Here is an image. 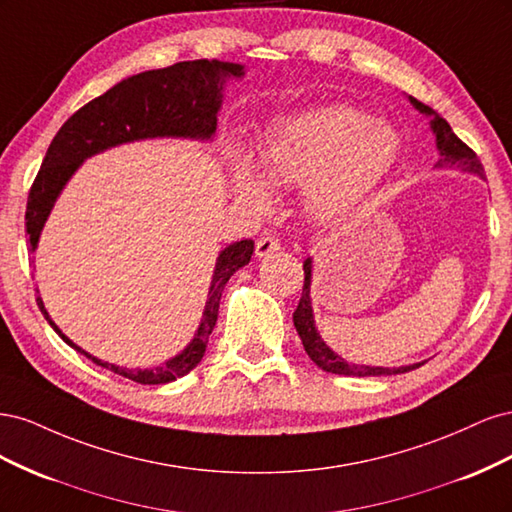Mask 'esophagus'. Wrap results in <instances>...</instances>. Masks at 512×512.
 I'll return each instance as SVG.
<instances>
[{
	"label": "esophagus",
	"mask_w": 512,
	"mask_h": 512,
	"mask_svg": "<svg viewBox=\"0 0 512 512\" xmlns=\"http://www.w3.org/2000/svg\"><path fill=\"white\" fill-rule=\"evenodd\" d=\"M275 252H280V239L273 237V235H265V237L258 239V243H256V256L258 258H267Z\"/></svg>",
	"instance_id": "obj_1"
}]
</instances>
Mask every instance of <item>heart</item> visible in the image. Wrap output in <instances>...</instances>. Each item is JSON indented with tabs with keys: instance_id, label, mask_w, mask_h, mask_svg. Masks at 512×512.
Listing matches in <instances>:
<instances>
[{
	"instance_id": "b5f03b06",
	"label": "heart",
	"mask_w": 512,
	"mask_h": 512,
	"mask_svg": "<svg viewBox=\"0 0 512 512\" xmlns=\"http://www.w3.org/2000/svg\"><path fill=\"white\" fill-rule=\"evenodd\" d=\"M399 156V134L350 106L284 117L267 130L258 151L260 177L235 158V190L254 207L269 205V190L305 185L322 218H342L374 192Z\"/></svg>"
}]
</instances>
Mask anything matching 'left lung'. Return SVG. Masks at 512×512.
Here are the masks:
<instances>
[{
  "instance_id": "1",
  "label": "left lung",
  "mask_w": 512,
  "mask_h": 512,
  "mask_svg": "<svg viewBox=\"0 0 512 512\" xmlns=\"http://www.w3.org/2000/svg\"><path fill=\"white\" fill-rule=\"evenodd\" d=\"M410 102L414 104V108L431 117V130L436 134V145L440 151V160L436 166H457L461 170H468V173L474 175H485V168L480 164L476 153L461 141V138L451 130L448 121L444 117H440L438 113H433L429 106H425L423 102H418L414 98H410ZM303 271H305V282H303V292L297 309H294L292 320L294 327H297V333L303 342L305 352L309 354L320 369L331 371V374H339V376H395V374H406L410 369L421 367L423 363H414V365H406V367H369V365H354L344 361L342 356H337L327 344L322 342L316 324H314V314H312V299H309V282H312V258H307L303 262Z\"/></svg>"
}]
</instances>
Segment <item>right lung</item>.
<instances>
[{"mask_svg": "<svg viewBox=\"0 0 512 512\" xmlns=\"http://www.w3.org/2000/svg\"><path fill=\"white\" fill-rule=\"evenodd\" d=\"M245 72L241 64H228L218 59L179 61L162 70H149L134 74L111 87L100 98L79 108L55 134L46 151L42 166L27 196L25 230L29 235V250H36L42 226L49 218L59 192L64 190L74 170L83 160L121 143L143 141L158 136H181L207 141L218 126V111L222 104L224 79H241ZM254 254V241L243 239L228 245L218 256L209 288V301L205 305L200 327L181 354L153 369H128L104 363L83 348L72 344L59 331L57 324L46 314L44 303L38 297V307L49 320L55 333L76 352L85 354L96 365L115 371V374L134 380L138 384H166L173 382L200 363L207 350L209 335L218 322L220 299L230 275L250 262Z\"/></svg>", "mask_w": 512, "mask_h": 512, "instance_id": "obj_1", "label": "right lung"}]
</instances>
